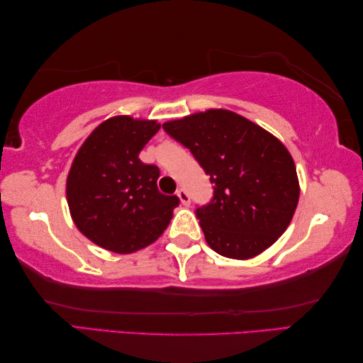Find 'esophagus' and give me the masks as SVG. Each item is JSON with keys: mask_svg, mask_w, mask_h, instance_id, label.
Segmentation results:
<instances>
[{"mask_svg": "<svg viewBox=\"0 0 363 363\" xmlns=\"http://www.w3.org/2000/svg\"><path fill=\"white\" fill-rule=\"evenodd\" d=\"M177 196H178V199L182 201L183 206H188L189 204V196H188L185 188H178L177 189Z\"/></svg>", "mask_w": 363, "mask_h": 363, "instance_id": "34e87169", "label": "esophagus"}]
</instances>
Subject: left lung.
I'll return each instance as SVG.
<instances>
[{
    "instance_id": "8db88e82",
    "label": "left lung",
    "mask_w": 363,
    "mask_h": 363,
    "mask_svg": "<svg viewBox=\"0 0 363 363\" xmlns=\"http://www.w3.org/2000/svg\"><path fill=\"white\" fill-rule=\"evenodd\" d=\"M162 127L213 183L211 204L196 211L213 251L252 259L284 233L301 188L294 160L277 136L228 109L196 112Z\"/></svg>"
}]
</instances>
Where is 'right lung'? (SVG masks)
I'll return each mask as SVG.
<instances>
[{
  "label": "right lung",
  "mask_w": 363,
  "mask_h": 363,
  "mask_svg": "<svg viewBox=\"0 0 363 363\" xmlns=\"http://www.w3.org/2000/svg\"><path fill=\"white\" fill-rule=\"evenodd\" d=\"M160 123L114 116L88 135L70 165L65 196L75 227L99 247L132 254L167 228L177 196L157 189L159 169L140 152Z\"/></svg>",
  "instance_id": "add662e5"
}]
</instances>
